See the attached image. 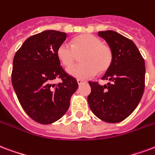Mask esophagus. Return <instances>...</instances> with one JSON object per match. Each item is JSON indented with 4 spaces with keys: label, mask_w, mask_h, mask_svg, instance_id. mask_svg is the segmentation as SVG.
Wrapping results in <instances>:
<instances>
[{
    "label": "esophagus",
    "mask_w": 155,
    "mask_h": 155,
    "mask_svg": "<svg viewBox=\"0 0 155 155\" xmlns=\"http://www.w3.org/2000/svg\"><path fill=\"white\" fill-rule=\"evenodd\" d=\"M77 83L79 85H81V84H82L84 83V81H82V80H81V79H78Z\"/></svg>",
    "instance_id": "obj_1"
}]
</instances>
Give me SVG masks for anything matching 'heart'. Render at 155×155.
<instances>
[{
  "label": "heart",
  "mask_w": 155,
  "mask_h": 155,
  "mask_svg": "<svg viewBox=\"0 0 155 155\" xmlns=\"http://www.w3.org/2000/svg\"><path fill=\"white\" fill-rule=\"evenodd\" d=\"M58 59L65 66H70L81 56L83 63L67 69L70 75L77 79H88L94 76L98 71L105 72L113 62V51L109 46L92 34H82L74 38L70 45L61 43L57 51Z\"/></svg>",
  "instance_id": "b5f03b06"
}]
</instances>
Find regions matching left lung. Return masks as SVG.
Listing matches in <instances>:
<instances>
[{
    "instance_id": "left-lung-1",
    "label": "left lung",
    "mask_w": 155,
    "mask_h": 155,
    "mask_svg": "<svg viewBox=\"0 0 155 155\" xmlns=\"http://www.w3.org/2000/svg\"><path fill=\"white\" fill-rule=\"evenodd\" d=\"M113 51V62L103 76L111 82L100 85L89 81V107L101 120L117 123L133 113L145 90V66L136 44L115 31L98 32Z\"/></svg>"
}]
</instances>
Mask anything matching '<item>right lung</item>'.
Returning <instances> with one entry per match:
<instances>
[{
  "label": "right lung",
  "mask_w": 155,
  "mask_h": 155,
  "mask_svg": "<svg viewBox=\"0 0 155 155\" xmlns=\"http://www.w3.org/2000/svg\"><path fill=\"white\" fill-rule=\"evenodd\" d=\"M66 39V33L43 31L25 40L14 57L11 81L15 92L25 113L41 124L62 117L78 89L75 78L63 70L57 55ZM55 78L62 82L52 84Z\"/></svg>",
  "instance_id": "1"
}]
</instances>
